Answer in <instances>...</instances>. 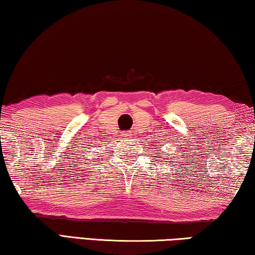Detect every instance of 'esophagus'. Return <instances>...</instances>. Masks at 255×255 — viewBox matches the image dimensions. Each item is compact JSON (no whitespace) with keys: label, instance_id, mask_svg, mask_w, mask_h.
I'll return each instance as SVG.
<instances>
[{"label":"esophagus","instance_id":"esophagus-1","mask_svg":"<svg viewBox=\"0 0 255 255\" xmlns=\"http://www.w3.org/2000/svg\"><path fill=\"white\" fill-rule=\"evenodd\" d=\"M123 135L125 136V138H130V136H131V132H125V133H124Z\"/></svg>","mask_w":255,"mask_h":255}]
</instances>
